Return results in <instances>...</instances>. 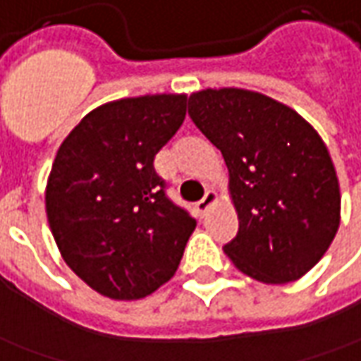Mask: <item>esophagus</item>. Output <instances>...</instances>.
Listing matches in <instances>:
<instances>
[{
	"mask_svg": "<svg viewBox=\"0 0 361 361\" xmlns=\"http://www.w3.org/2000/svg\"><path fill=\"white\" fill-rule=\"evenodd\" d=\"M216 202H218V192H216V190H208L204 195V198L196 204V208H198V212H206V210H208L210 206L216 204Z\"/></svg>",
	"mask_w": 361,
	"mask_h": 361,
	"instance_id": "1",
	"label": "esophagus"
}]
</instances>
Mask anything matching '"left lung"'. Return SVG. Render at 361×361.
<instances>
[{"label": "left lung", "instance_id": "8db88e82", "mask_svg": "<svg viewBox=\"0 0 361 361\" xmlns=\"http://www.w3.org/2000/svg\"><path fill=\"white\" fill-rule=\"evenodd\" d=\"M188 116L230 173L240 228L226 255L265 285L300 279L340 226L336 169L317 129L289 106L243 88L195 92Z\"/></svg>", "mask_w": 361, "mask_h": 361}]
</instances>
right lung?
Listing matches in <instances>:
<instances>
[{"mask_svg":"<svg viewBox=\"0 0 361 361\" xmlns=\"http://www.w3.org/2000/svg\"><path fill=\"white\" fill-rule=\"evenodd\" d=\"M186 94L102 104L66 135L44 190L62 259L90 289L137 300L175 275L196 220L165 195L159 149L183 126Z\"/></svg>","mask_w":361,"mask_h":361,"instance_id":"obj_1","label":"right lung"}]
</instances>
